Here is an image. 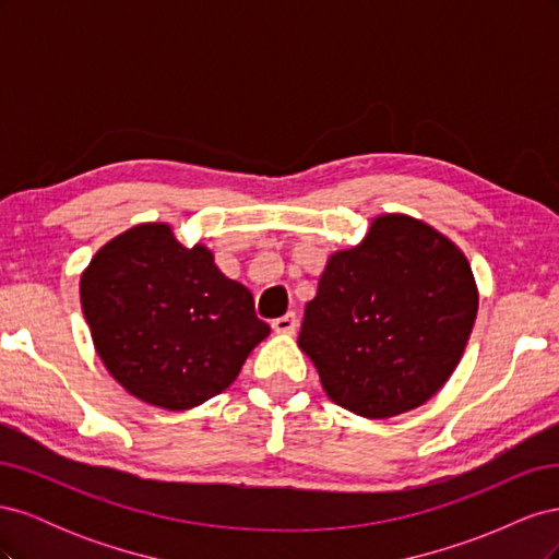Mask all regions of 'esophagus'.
Returning <instances> with one entry per match:
<instances>
[{
    "label": "esophagus",
    "instance_id": "obj_1",
    "mask_svg": "<svg viewBox=\"0 0 559 559\" xmlns=\"http://www.w3.org/2000/svg\"><path fill=\"white\" fill-rule=\"evenodd\" d=\"M296 326H298V319L294 312H286V314L273 319V329L277 333H296Z\"/></svg>",
    "mask_w": 559,
    "mask_h": 559
}]
</instances>
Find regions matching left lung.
<instances>
[{
    "mask_svg": "<svg viewBox=\"0 0 559 559\" xmlns=\"http://www.w3.org/2000/svg\"><path fill=\"white\" fill-rule=\"evenodd\" d=\"M478 312L464 253L403 214L335 251L306 306L298 345L331 401L370 419L429 401L460 364Z\"/></svg>",
    "mask_w": 559,
    "mask_h": 559,
    "instance_id": "8db88e82",
    "label": "left lung"
}]
</instances>
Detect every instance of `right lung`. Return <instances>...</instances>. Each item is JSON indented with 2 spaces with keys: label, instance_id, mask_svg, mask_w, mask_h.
<instances>
[{
  "label": "right lung",
  "instance_id": "right-lung-1",
  "mask_svg": "<svg viewBox=\"0 0 559 559\" xmlns=\"http://www.w3.org/2000/svg\"><path fill=\"white\" fill-rule=\"evenodd\" d=\"M81 308L114 380L167 411L222 394L270 333L247 286L165 224L134 226L99 249L81 277Z\"/></svg>",
  "mask_w": 559,
  "mask_h": 559
}]
</instances>
